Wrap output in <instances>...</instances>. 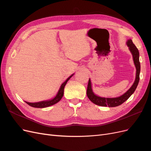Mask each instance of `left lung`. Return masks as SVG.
Segmentation results:
<instances>
[{
	"mask_svg": "<svg viewBox=\"0 0 151 151\" xmlns=\"http://www.w3.org/2000/svg\"><path fill=\"white\" fill-rule=\"evenodd\" d=\"M127 44L129 47L130 52L133 55L134 64L136 67V78L134 83L132 85L131 88L128 90L127 92L120 97L114 98H101L98 96L95 95L91 88V81L89 79L88 88H87V96L90 99L91 101L93 103L99 105L101 106H108V107H115L122 104L130 98V96L134 93L137 87L138 86L139 79H140V63L139 62V50L135 47V45L133 43L132 40H129L127 41Z\"/></svg>",
	"mask_w": 151,
	"mask_h": 151,
	"instance_id": "8db88e82",
	"label": "left lung"
}]
</instances>
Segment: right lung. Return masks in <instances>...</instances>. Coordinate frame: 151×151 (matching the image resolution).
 <instances>
[{
  "label": "right lung",
  "instance_id": "1",
  "mask_svg": "<svg viewBox=\"0 0 151 151\" xmlns=\"http://www.w3.org/2000/svg\"><path fill=\"white\" fill-rule=\"evenodd\" d=\"M72 76H73V74L68 77V78H67V79L64 82V83H63L61 85L60 88V89H59L57 94L53 99H52L51 100H48V101H43L38 102V103H29V102H26V101H25V102L28 105H29V106H31L32 107H34V108H46V107H48L50 106H52V105H53L55 103H58L63 97V91H64L63 90H64L65 86L66 85L67 81L70 79V77Z\"/></svg>",
  "mask_w": 151,
  "mask_h": 151
}]
</instances>
